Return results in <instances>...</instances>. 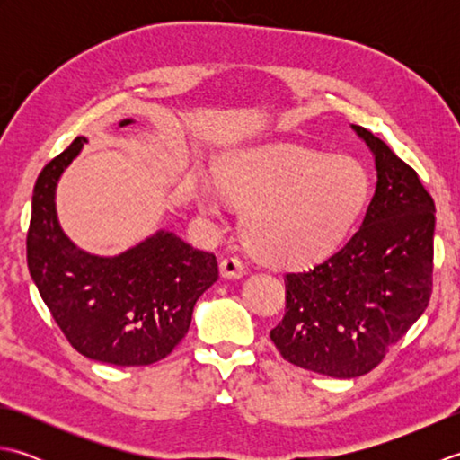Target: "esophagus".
Wrapping results in <instances>:
<instances>
[{
    "mask_svg": "<svg viewBox=\"0 0 460 460\" xmlns=\"http://www.w3.org/2000/svg\"><path fill=\"white\" fill-rule=\"evenodd\" d=\"M219 270L223 279H241L245 275V265H243V261L237 257H227L221 261Z\"/></svg>",
    "mask_w": 460,
    "mask_h": 460,
    "instance_id": "34e87169",
    "label": "esophagus"
}]
</instances>
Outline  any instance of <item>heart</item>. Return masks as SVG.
<instances>
[{
    "label": "heart",
    "mask_w": 460,
    "mask_h": 460,
    "mask_svg": "<svg viewBox=\"0 0 460 460\" xmlns=\"http://www.w3.org/2000/svg\"><path fill=\"white\" fill-rule=\"evenodd\" d=\"M215 181L231 203L247 208L249 247L277 265H308L330 255L369 195L367 172L356 160L288 144L229 155ZM198 203L205 215L217 213V193L208 185Z\"/></svg>",
    "instance_id": "obj_1"
}]
</instances>
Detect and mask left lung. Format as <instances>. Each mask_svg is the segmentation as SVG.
I'll use <instances>...</instances> for the list:
<instances>
[{
  "mask_svg": "<svg viewBox=\"0 0 460 460\" xmlns=\"http://www.w3.org/2000/svg\"><path fill=\"white\" fill-rule=\"evenodd\" d=\"M351 128L376 158L374 198L338 252L287 272L285 318L270 330L290 364L340 379L381 364L423 314L433 288V198L384 140Z\"/></svg>",
  "mask_w": 460,
  "mask_h": 460,
  "instance_id": "left-lung-1",
  "label": "left lung"
}]
</instances>
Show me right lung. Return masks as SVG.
<instances>
[{
  "mask_svg": "<svg viewBox=\"0 0 460 460\" xmlns=\"http://www.w3.org/2000/svg\"><path fill=\"white\" fill-rule=\"evenodd\" d=\"M84 142L83 136L75 138L39 173L27 267L57 326L79 354L112 366H150L188 334L195 302L219 277L217 259L172 231H158L116 257L76 247L58 225L55 188Z\"/></svg>",
  "mask_w": 460,
  "mask_h": 460,
  "instance_id": "1",
  "label": "right lung"
}]
</instances>
